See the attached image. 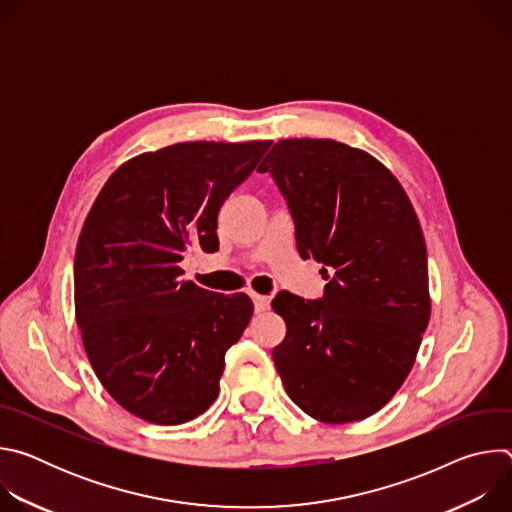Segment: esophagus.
I'll return each instance as SVG.
<instances>
[{
    "label": "esophagus",
    "instance_id": "esophagus-1",
    "mask_svg": "<svg viewBox=\"0 0 512 512\" xmlns=\"http://www.w3.org/2000/svg\"><path fill=\"white\" fill-rule=\"evenodd\" d=\"M253 304H255V312H265V310H269V306H271V298H269V296H259V294H255V296H253Z\"/></svg>",
    "mask_w": 512,
    "mask_h": 512
}]
</instances>
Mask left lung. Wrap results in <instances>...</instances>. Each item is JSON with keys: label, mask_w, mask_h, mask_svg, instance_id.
<instances>
[{"label": "left lung", "mask_w": 512, "mask_h": 512, "mask_svg": "<svg viewBox=\"0 0 512 512\" xmlns=\"http://www.w3.org/2000/svg\"><path fill=\"white\" fill-rule=\"evenodd\" d=\"M269 172L296 223L302 259L326 273L324 298L281 294L277 373L304 413L324 423L367 419L407 379L431 300L427 251L399 180L377 158L334 139H281Z\"/></svg>", "instance_id": "1"}]
</instances>
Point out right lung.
<instances>
[{
    "instance_id": "obj_1",
    "label": "right lung",
    "mask_w": 512,
    "mask_h": 512,
    "mask_svg": "<svg viewBox=\"0 0 512 512\" xmlns=\"http://www.w3.org/2000/svg\"><path fill=\"white\" fill-rule=\"evenodd\" d=\"M271 141H184L121 164L75 255V314L107 393L156 425L186 423L221 391L227 350L253 316L247 294L182 279L190 247L218 249L216 218Z\"/></svg>"
}]
</instances>
